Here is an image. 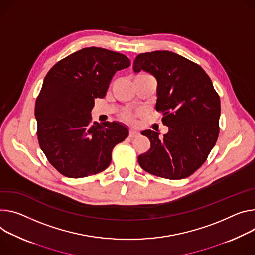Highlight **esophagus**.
Returning a JSON list of instances; mask_svg holds the SVG:
<instances>
[{"label":"esophagus","instance_id":"1","mask_svg":"<svg viewBox=\"0 0 255 255\" xmlns=\"http://www.w3.org/2000/svg\"><path fill=\"white\" fill-rule=\"evenodd\" d=\"M138 135H139V133H138V132L135 131V130H131V131L129 132V137H130V138L136 137V136H138Z\"/></svg>","mask_w":255,"mask_h":255}]
</instances>
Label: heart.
I'll use <instances>...</instances> for the list:
<instances>
[{"mask_svg":"<svg viewBox=\"0 0 255 255\" xmlns=\"http://www.w3.org/2000/svg\"><path fill=\"white\" fill-rule=\"evenodd\" d=\"M145 75H148V74L141 73V74H139V75H136V76L134 77V79H136V78H139V77H142V76H145ZM122 117H123L125 120H127V121H131V120H132V118H133V115H132L131 113H129V112H125V113L122 115Z\"/></svg>","mask_w":255,"mask_h":255,"instance_id":"b5f03b06","label":"heart"}]
</instances>
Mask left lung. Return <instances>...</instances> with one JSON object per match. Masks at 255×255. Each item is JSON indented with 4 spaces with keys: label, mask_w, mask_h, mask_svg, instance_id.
Masks as SVG:
<instances>
[{
    "label": "left lung",
    "mask_w": 255,
    "mask_h": 255,
    "mask_svg": "<svg viewBox=\"0 0 255 255\" xmlns=\"http://www.w3.org/2000/svg\"><path fill=\"white\" fill-rule=\"evenodd\" d=\"M133 70L155 77V110L163 113L161 121L169 127L163 137L151 130L141 132L150 148L138 156V163L166 179L192 175L206 160L220 132L221 102L211 78L199 65L169 51L139 54Z\"/></svg>",
    "instance_id": "obj_1"
}]
</instances>
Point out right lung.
Here are the masks:
<instances>
[{
    "label": "right lung",
    "mask_w": 255,
    "mask_h": 255,
    "mask_svg": "<svg viewBox=\"0 0 255 255\" xmlns=\"http://www.w3.org/2000/svg\"><path fill=\"white\" fill-rule=\"evenodd\" d=\"M129 66L125 55L91 47L59 61L45 75L35 102L37 139L62 175L83 178L104 171L113 148L128 136L121 123H91L90 112L114 74Z\"/></svg>",
    "instance_id": "obj_1"
}]
</instances>
